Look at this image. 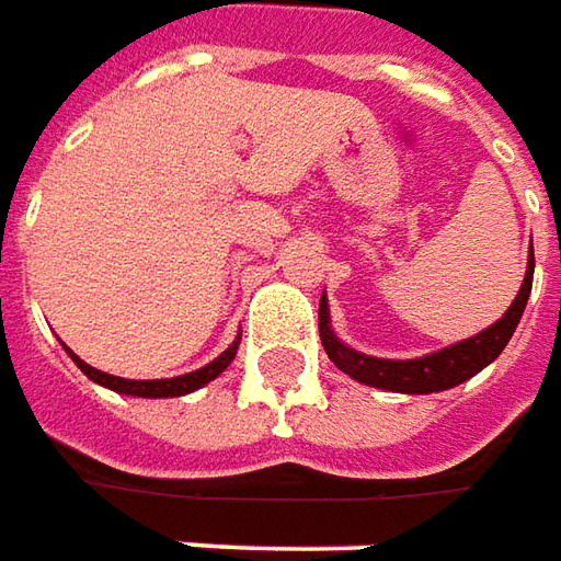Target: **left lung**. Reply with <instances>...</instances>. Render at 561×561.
Returning <instances> with one entry per match:
<instances>
[{"instance_id":"8db88e82","label":"left lung","mask_w":561,"mask_h":561,"mask_svg":"<svg viewBox=\"0 0 561 561\" xmlns=\"http://www.w3.org/2000/svg\"><path fill=\"white\" fill-rule=\"evenodd\" d=\"M531 274H535V250L528 253L523 287H519L514 305L504 311L499 323H492L490 329H483L474 337H465V341L450 344L444 351L420 356V359H377V356H365V353L347 347L344 341H337L332 325H329V301H325V296L320 299V341H323L329 359L344 375H351L353 380H359L365 387L408 392V396L440 392V389H450L468 380V377H474L492 359H499V353L507 347L519 317L526 311L528 293H531Z\"/></svg>"}]
</instances>
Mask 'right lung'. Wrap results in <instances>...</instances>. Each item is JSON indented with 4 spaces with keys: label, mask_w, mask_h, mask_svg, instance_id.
Returning a JSON list of instances; mask_svg holds the SVG:
<instances>
[{
    "label": "right lung",
    "mask_w": 561,
    "mask_h": 561,
    "mask_svg": "<svg viewBox=\"0 0 561 561\" xmlns=\"http://www.w3.org/2000/svg\"><path fill=\"white\" fill-rule=\"evenodd\" d=\"M238 344H241V337H236L229 347H226L214 363H208L205 368H198V371H190V375H178V377H165V380H126V377H114L105 375V371H99L93 365H87L81 356H75L69 351V356L75 359V365L81 368L83 375L90 377L93 383L99 387H108L114 392H123V396H138V399H174V396H186V392H193V389H202L205 383H210L214 377H220L229 368V363L236 359Z\"/></svg>",
    "instance_id": "obj_1"
}]
</instances>
